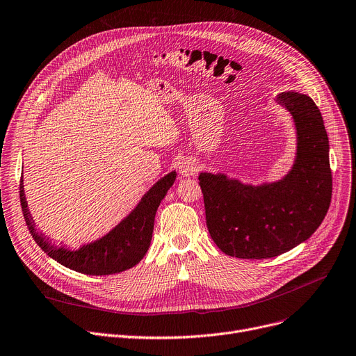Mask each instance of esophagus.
<instances>
[{
	"mask_svg": "<svg viewBox=\"0 0 356 356\" xmlns=\"http://www.w3.org/2000/svg\"><path fill=\"white\" fill-rule=\"evenodd\" d=\"M179 172L183 177H192L197 172V164L193 159H183L179 164Z\"/></svg>",
	"mask_w": 356,
	"mask_h": 356,
	"instance_id": "34e87169",
	"label": "esophagus"
}]
</instances>
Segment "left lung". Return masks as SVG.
<instances>
[{"label":"left lung","mask_w":356,"mask_h":356,"mask_svg":"<svg viewBox=\"0 0 356 356\" xmlns=\"http://www.w3.org/2000/svg\"><path fill=\"white\" fill-rule=\"evenodd\" d=\"M275 101L290 112L296 129L294 160L282 179L252 184L222 172L199 173L208 231L231 257L284 254L309 239L329 209V138L321 111L296 90L277 93Z\"/></svg>","instance_id":"obj_1"}]
</instances>
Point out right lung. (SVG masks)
<instances>
[{
	"instance_id": "right-lung-1",
	"label": "right lung",
	"mask_w": 356,
	"mask_h": 356,
	"mask_svg": "<svg viewBox=\"0 0 356 356\" xmlns=\"http://www.w3.org/2000/svg\"><path fill=\"white\" fill-rule=\"evenodd\" d=\"M176 176L177 173L173 170L159 179L143 195L136 208L121 219L114 228L104 236L86 242L76 250H70L63 244H53L47 235L37 231L27 204L23 177L20 183L22 209L35 244L59 264L89 275L115 274L133 268L144 258L149 244H152L156 212L160 202L175 183Z\"/></svg>"
}]
</instances>
